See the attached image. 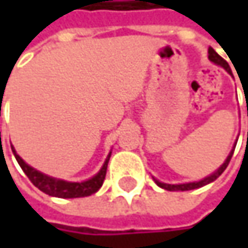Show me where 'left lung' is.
I'll return each instance as SVG.
<instances>
[{
  "label": "left lung",
  "instance_id": "8db88e82",
  "mask_svg": "<svg viewBox=\"0 0 248 248\" xmlns=\"http://www.w3.org/2000/svg\"><path fill=\"white\" fill-rule=\"evenodd\" d=\"M208 59L213 62V63H216V64H218V66H221L223 69H225L230 75L232 76L231 73V69H230V66H228V63L224 60L221 56H218L216 51H214V48H208ZM237 145V143H235ZM235 145H234V148H235ZM234 148L231 149V152H230V155L227 156V159H225V162H224L223 165L216 171V172H213L211 175H208L207 178H204V179H201V181H197V182H188V184H176V185H172V184H164V182H159L158 179H155V182H156V185L158 186H161V188H164V189H168V191H189V189H197V188H201V186H204V185H207V184H210V182H213V181H216L221 173L225 171V168L228 167V164H230V159H231V156H232V154H234Z\"/></svg>",
  "mask_w": 248,
  "mask_h": 248
}]
</instances>
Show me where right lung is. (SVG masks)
Masks as SVG:
<instances>
[{
	"mask_svg": "<svg viewBox=\"0 0 248 248\" xmlns=\"http://www.w3.org/2000/svg\"><path fill=\"white\" fill-rule=\"evenodd\" d=\"M11 149H13V154H14L18 165L21 167V170L28 176V179L44 194L51 195V197H57V198H80V197H89V195L97 192L99 188L103 185V181L106 176V170H108V162H109V158L112 154L110 152L108 155L103 167L93 178L83 181V182H69V181H63V179L48 176L46 173L34 170L32 167L25 164L24 161L20 158V155H17L14 146H11Z\"/></svg>",
	"mask_w": 248,
	"mask_h": 248,
	"instance_id": "add662e5",
	"label": "right lung"
}]
</instances>
